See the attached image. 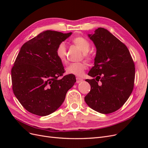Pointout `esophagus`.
Instances as JSON below:
<instances>
[{"label": "esophagus", "instance_id": "1", "mask_svg": "<svg viewBox=\"0 0 148 148\" xmlns=\"http://www.w3.org/2000/svg\"><path fill=\"white\" fill-rule=\"evenodd\" d=\"M77 83H79L80 82H82L83 81V79L82 78H79V77H77Z\"/></svg>", "mask_w": 148, "mask_h": 148}]
</instances>
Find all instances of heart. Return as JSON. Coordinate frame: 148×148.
<instances>
[{
	"mask_svg": "<svg viewBox=\"0 0 148 148\" xmlns=\"http://www.w3.org/2000/svg\"><path fill=\"white\" fill-rule=\"evenodd\" d=\"M71 42L80 51L83 53V57L88 62H90L92 60V56L91 53L89 52L91 48V44L86 39L82 36L75 37L71 39ZM56 56L61 63H66V48L64 42L60 43L57 46L56 51ZM87 64L84 62H76L70 64L66 67V73L77 76H82L85 70L87 69Z\"/></svg>",
	"mask_w": 148,
	"mask_h": 148,
	"instance_id": "heart-1",
	"label": "heart"
}]
</instances>
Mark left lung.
<instances>
[{
  "label": "left lung",
  "instance_id": "1",
  "mask_svg": "<svg viewBox=\"0 0 148 148\" xmlns=\"http://www.w3.org/2000/svg\"><path fill=\"white\" fill-rule=\"evenodd\" d=\"M89 37L96 47L95 66L86 79L91 90L85 96L86 104L98 112L110 114L127 101L134 87L135 67L127 47L108 30L98 28Z\"/></svg>",
  "mask_w": 148,
  "mask_h": 148
}]
</instances>
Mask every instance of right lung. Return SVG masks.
<instances>
[{
	"mask_svg": "<svg viewBox=\"0 0 148 148\" xmlns=\"http://www.w3.org/2000/svg\"><path fill=\"white\" fill-rule=\"evenodd\" d=\"M71 34L45 31L21 47L11 70L12 89L30 113L39 116L53 113L76 82L74 75H64L65 70L56 53L57 46Z\"/></svg>",
	"mask_w": 148,
	"mask_h": 148,
	"instance_id": "1",
	"label": "right lung"
}]
</instances>
